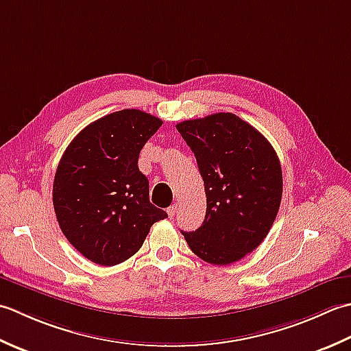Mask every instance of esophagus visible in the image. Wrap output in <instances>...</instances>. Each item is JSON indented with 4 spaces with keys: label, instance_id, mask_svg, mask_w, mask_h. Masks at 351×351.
I'll return each instance as SVG.
<instances>
[{
    "label": "esophagus",
    "instance_id": "esophagus-1",
    "mask_svg": "<svg viewBox=\"0 0 351 351\" xmlns=\"http://www.w3.org/2000/svg\"><path fill=\"white\" fill-rule=\"evenodd\" d=\"M177 209H178V204H173L171 207H168V217L169 218H174L176 217V213H177Z\"/></svg>",
    "mask_w": 351,
    "mask_h": 351
}]
</instances>
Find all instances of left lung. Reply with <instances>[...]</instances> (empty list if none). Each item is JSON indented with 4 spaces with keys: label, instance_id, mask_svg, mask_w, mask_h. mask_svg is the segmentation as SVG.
<instances>
[{
    "label": "left lung",
    "instance_id": "obj_1",
    "mask_svg": "<svg viewBox=\"0 0 351 351\" xmlns=\"http://www.w3.org/2000/svg\"><path fill=\"white\" fill-rule=\"evenodd\" d=\"M195 154L204 182L206 217L182 232L199 259L228 265L267 238L282 202V167L273 145L233 113H213L177 124Z\"/></svg>",
    "mask_w": 351,
    "mask_h": 351
}]
</instances>
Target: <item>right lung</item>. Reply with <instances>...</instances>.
Returning <instances> with one entry per match:
<instances>
[{"label":"right lung","instance_id":"right-lung-1","mask_svg":"<svg viewBox=\"0 0 351 351\" xmlns=\"http://www.w3.org/2000/svg\"><path fill=\"white\" fill-rule=\"evenodd\" d=\"M162 119L138 109L99 118L63 153L53 184L63 234L86 259L118 265L144 244L149 227L168 218L149 203L148 178L138 159Z\"/></svg>","mask_w":351,"mask_h":351}]
</instances>
